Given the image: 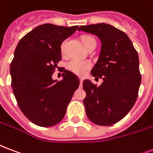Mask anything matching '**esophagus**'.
Returning a JSON list of instances; mask_svg holds the SVG:
<instances>
[{
    "instance_id": "esophagus-1",
    "label": "esophagus",
    "mask_w": 153,
    "mask_h": 153,
    "mask_svg": "<svg viewBox=\"0 0 153 153\" xmlns=\"http://www.w3.org/2000/svg\"><path fill=\"white\" fill-rule=\"evenodd\" d=\"M79 81H80V85H81V86H82V81H83V79H82V78H80V79H79Z\"/></svg>"
}]
</instances>
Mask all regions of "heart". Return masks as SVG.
Instances as JSON below:
<instances>
[{
    "instance_id": "b5f03b06",
    "label": "heart",
    "mask_w": 153,
    "mask_h": 153,
    "mask_svg": "<svg viewBox=\"0 0 153 153\" xmlns=\"http://www.w3.org/2000/svg\"><path fill=\"white\" fill-rule=\"evenodd\" d=\"M92 41L95 40L91 36H84L82 38V42L84 44L85 47L89 45ZM66 41H64L61 45V52L62 53H65L66 51ZM91 64L90 62L79 60V59H72L66 65V67L70 71L73 72L74 74H76L78 75H83L86 74V72L91 68Z\"/></svg>"
}]
</instances>
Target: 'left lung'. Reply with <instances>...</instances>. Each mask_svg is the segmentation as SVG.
I'll return each instance as SVG.
<instances>
[{"mask_svg":"<svg viewBox=\"0 0 153 153\" xmlns=\"http://www.w3.org/2000/svg\"><path fill=\"white\" fill-rule=\"evenodd\" d=\"M78 30L97 36L102 44L91 73L103 82L98 87L89 79L82 83L86 114L97 125H112L130 111L138 96L141 82L138 53L128 35L109 24L82 25Z\"/></svg>","mask_w":153,"mask_h":153,"instance_id":"8db88e82","label":"left lung"}]
</instances>
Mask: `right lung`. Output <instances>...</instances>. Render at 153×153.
<instances>
[{
	"label": "right lung",
	"mask_w": 153,
	"mask_h": 153,
	"mask_svg": "<svg viewBox=\"0 0 153 153\" xmlns=\"http://www.w3.org/2000/svg\"><path fill=\"white\" fill-rule=\"evenodd\" d=\"M43 24L19 41L10 65L12 88L22 113L40 127L61 122L74 91L79 78L65 70L62 79L52 74L61 60V45L78 29Z\"/></svg>",
	"instance_id": "add662e5"
}]
</instances>
